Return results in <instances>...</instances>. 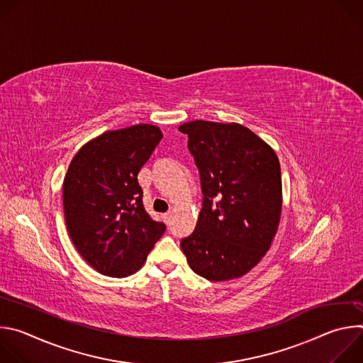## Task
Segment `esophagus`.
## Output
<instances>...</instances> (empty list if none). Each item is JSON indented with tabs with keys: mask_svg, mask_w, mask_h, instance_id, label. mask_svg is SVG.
I'll use <instances>...</instances> for the list:
<instances>
[{
	"mask_svg": "<svg viewBox=\"0 0 363 363\" xmlns=\"http://www.w3.org/2000/svg\"><path fill=\"white\" fill-rule=\"evenodd\" d=\"M171 217H172L171 211H168V213H165V214L162 216V218H164V221H165V223H169V221H171Z\"/></svg>",
	"mask_w": 363,
	"mask_h": 363,
	"instance_id": "obj_1",
	"label": "esophagus"
}]
</instances>
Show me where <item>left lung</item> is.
Here are the masks:
<instances>
[{
    "mask_svg": "<svg viewBox=\"0 0 363 363\" xmlns=\"http://www.w3.org/2000/svg\"><path fill=\"white\" fill-rule=\"evenodd\" d=\"M199 171L202 208L181 240L189 267L211 281L241 277L270 248L281 213L276 152L238 123L195 121L178 128Z\"/></svg>",
    "mask_w": 363,
    "mask_h": 363,
    "instance_id": "obj_1",
    "label": "left lung"
}]
</instances>
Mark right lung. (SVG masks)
<instances>
[{"instance_id":"add662e5","label":"right lung","mask_w":363,"mask_h":363,"mask_svg":"<svg viewBox=\"0 0 363 363\" xmlns=\"http://www.w3.org/2000/svg\"><path fill=\"white\" fill-rule=\"evenodd\" d=\"M162 139L160 128L135 125L87 142L63 182L69 235L96 272L126 277L145 263L167 225L143 206L138 174Z\"/></svg>"}]
</instances>
